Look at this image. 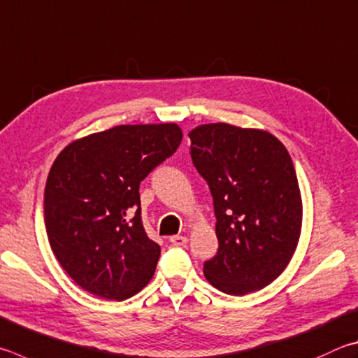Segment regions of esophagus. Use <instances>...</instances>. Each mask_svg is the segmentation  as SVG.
Instances as JSON below:
<instances>
[{"label":"esophagus","mask_w":358,"mask_h":358,"mask_svg":"<svg viewBox=\"0 0 358 358\" xmlns=\"http://www.w3.org/2000/svg\"><path fill=\"white\" fill-rule=\"evenodd\" d=\"M169 241H171V244H172V245H175V247H180V245H185V244H187V238H186V236L175 235V236H171V238H169Z\"/></svg>","instance_id":"obj_1"}]
</instances>
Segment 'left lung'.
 Instances as JSON below:
<instances>
[{"mask_svg": "<svg viewBox=\"0 0 358 358\" xmlns=\"http://www.w3.org/2000/svg\"><path fill=\"white\" fill-rule=\"evenodd\" d=\"M191 157L213 196L217 253L203 263L214 288L263 289L287 268L302 227V200L287 148L263 129L208 123L189 133Z\"/></svg>", "mask_w": 358, "mask_h": 358, "instance_id": "obj_1", "label": "left lung"}]
</instances>
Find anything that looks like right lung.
I'll use <instances>...</instances> for the list:
<instances>
[{
  "label": "right lung",
  "instance_id": "add662e5",
  "mask_svg": "<svg viewBox=\"0 0 358 358\" xmlns=\"http://www.w3.org/2000/svg\"><path fill=\"white\" fill-rule=\"evenodd\" d=\"M181 138L175 123L119 125L71 142L51 166L43 196L48 241L90 294L125 301L150 282L161 249L142 225L139 185Z\"/></svg>",
  "mask_w": 358,
  "mask_h": 358
}]
</instances>
